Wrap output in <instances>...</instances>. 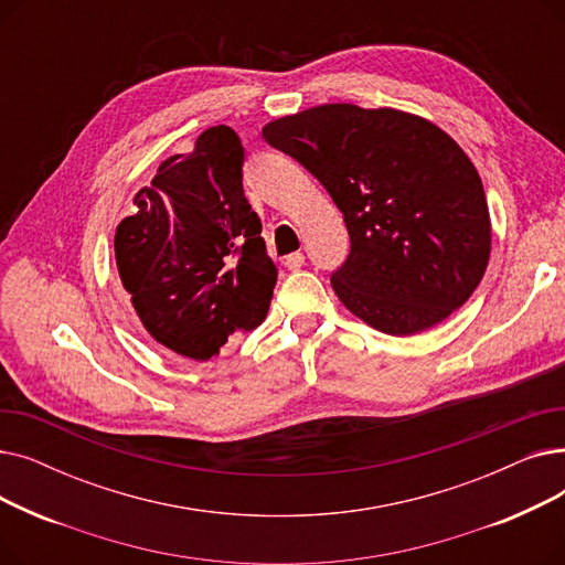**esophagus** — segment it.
<instances>
[{"mask_svg":"<svg viewBox=\"0 0 565 565\" xmlns=\"http://www.w3.org/2000/svg\"><path fill=\"white\" fill-rule=\"evenodd\" d=\"M284 265L288 267V270H300V267L305 265V254H302V252L288 254V256L284 258Z\"/></svg>","mask_w":565,"mask_h":565,"instance_id":"34e87169","label":"esophagus"}]
</instances>
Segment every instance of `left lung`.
Wrapping results in <instances>:
<instances>
[{"label":"left lung","instance_id":"obj_1","mask_svg":"<svg viewBox=\"0 0 565 565\" xmlns=\"http://www.w3.org/2000/svg\"><path fill=\"white\" fill-rule=\"evenodd\" d=\"M263 139L330 192L350 235L332 273L339 300L371 328L409 337L460 309L490 258L479 171L426 118L334 103L277 118Z\"/></svg>","mask_w":565,"mask_h":565}]
</instances>
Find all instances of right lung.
<instances>
[{
  "label": "right lung",
  "instance_id": "obj_1",
  "mask_svg": "<svg viewBox=\"0 0 565 565\" xmlns=\"http://www.w3.org/2000/svg\"><path fill=\"white\" fill-rule=\"evenodd\" d=\"M245 148L228 126L207 128L135 194L116 226V270L139 328L160 348L205 362L270 309L277 267L243 190Z\"/></svg>",
  "mask_w": 565,
  "mask_h": 565
}]
</instances>
